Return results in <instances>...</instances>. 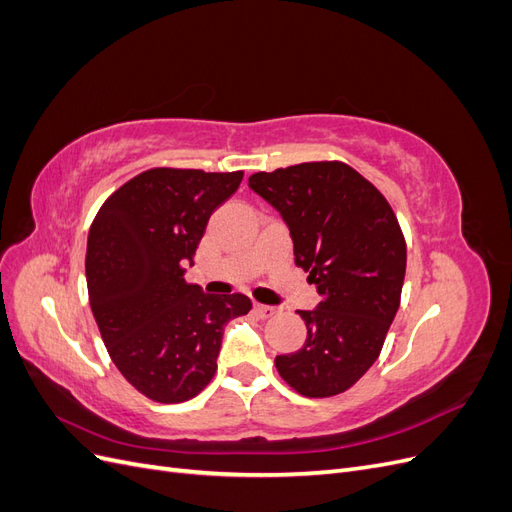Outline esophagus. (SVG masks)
<instances>
[{"label":"esophagus","mask_w":512,"mask_h":512,"mask_svg":"<svg viewBox=\"0 0 512 512\" xmlns=\"http://www.w3.org/2000/svg\"><path fill=\"white\" fill-rule=\"evenodd\" d=\"M254 309H256V314H258L260 318H271V316L275 314V307H271V305L256 303V305H254Z\"/></svg>","instance_id":"34e87169"}]
</instances>
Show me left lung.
<instances>
[{
    "instance_id": "obj_1",
    "label": "left lung",
    "mask_w": 512,
    "mask_h": 512,
    "mask_svg": "<svg viewBox=\"0 0 512 512\" xmlns=\"http://www.w3.org/2000/svg\"><path fill=\"white\" fill-rule=\"evenodd\" d=\"M250 188L290 228L294 262L322 301L301 312V350L275 356V367L303 397L348 391L374 365L399 309L406 239L374 183L344 162H303L254 173Z\"/></svg>"
}]
</instances>
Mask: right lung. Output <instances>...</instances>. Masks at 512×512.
Returning a JSON list of instances; mask_svg holds the SVG:
<instances>
[{
	"label": "right lung",
	"instance_id": "obj_1",
	"mask_svg": "<svg viewBox=\"0 0 512 512\" xmlns=\"http://www.w3.org/2000/svg\"><path fill=\"white\" fill-rule=\"evenodd\" d=\"M243 170L149 168L104 200L87 237V292L102 342L138 393L158 404L196 397L218 369L224 324L252 309L241 292L185 282L211 213Z\"/></svg>",
	"mask_w": 512,
	"mask_h": 512
}]
</instances>
